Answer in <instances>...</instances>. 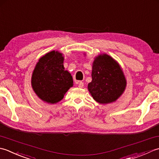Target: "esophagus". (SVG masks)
<instances>
[{"mask_svg":"<svg viewBox=\"0 0 159 159\" xmlns=\"http://www.w3.org/2000/svg\"><path fill=\"white\" fill-rule=\"evenodd\" d=\"M75 84H78V87H79V88H82V87L84 86V83L82 82V81H77V80H75Z\"/></svg>","mask_w":159,"mask_h":159,"instance_id":"obj_1","label":"esophagus"}]
</instances>
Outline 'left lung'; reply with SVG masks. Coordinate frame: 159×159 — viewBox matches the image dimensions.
Wrapping results in <instances>:
<instances>
[{"instance_id": "left-lung-1", "label": "left lung", "mask_w": 159, "mask_h": 159, "mask_svg": "<svg viewBox=\"0 0 159 159\" xmlns=\"http://www.w3.org/2000/svg\"><path fill=\"white\" fill-rule=\"evenodd\" d=\"M126 80L119 64L106 54L97 57L93 64L92 82L88 89L93 99L100 103L116 101L124 93Z\"/></svg>"}]
</instances>
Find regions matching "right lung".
Masks as SVG:
<instances>
[{"mask_svg": "<svg viewBox=\"0 0 159 159\" xmlns=\"http://www.w3.org/2000/svg\"><path fill=\"white\" fill-rule=\"evenodd\" d=\"M64 57L51 51L39 60L31 77V85L42 100L50 103L60 102L73 85L70 73L64 70Z\"/></svg>", "mask_w": 159, "mask_h": 159, "instance_id": "right-lung-1", "label": "right lung"}]
</instances>
